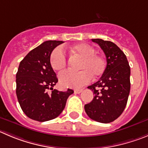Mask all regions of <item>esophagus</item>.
Wrapping results in <instances>:
<instances>
[{
    "label": "esophagus",
    "mask_w": 148,
    "mask_h": 148,
    "mask_svg": "<svg viewBox=\"0 0 148 148\" xmlns=\"http://www.w3.org/2000/svg\"><path fill=\"white\" fill-rule=\"evenodd\" d=\"M82 89H75L74 90V93H82Z\"/></svg>",
    "instance_id": "34e87169"
}]
</instances>
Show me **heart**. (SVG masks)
Returning a JSON list of instances; mask_svg holds the SVG:
<instances>
[{"label": "heart", "mask_w": 148, "mask_h": 148, "mask_svg": "<svg viewBox=\"0 0 148 148\" xmlns=\"http://www.w3.org/2000/svg\"><path fill=\"white\" fill-rule=\"evenodd\" d=\"M68 50L71 55L81 58L79 65V69L81 71H64L60 73L58 79L62 87L79 88L90 82L91 76L93 78H98L105 71V60L100 55L95 53L96 50L90 45L80 43L68 48ZM49 63L55 71H60L66 67L67 58L61 48L58 47L52 51Z\"/></svg>", "instance_id": "heart-1"}]
</instances>
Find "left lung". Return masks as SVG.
Listing matches in <instances>:
<instances>
[{
	"label": "left lung",
	"instance_id": "1",
	"mask_svg": "<svg viewBox=\"0 0 148 148\" xmlns=\"http://www.w3.org/2000/svg\"><path fill=\"white\" fill-rule=\"evenodd\" d=\"M100 46L107 58V67L99 80L88 87L94 98L85 105L90 118L109 123L123 112L130 93L131 69L125 54L115 44L101 38L92 39Z\"/></svg>",
	"mask_w": 148,
	"mask_h": 148
}]
</instances>
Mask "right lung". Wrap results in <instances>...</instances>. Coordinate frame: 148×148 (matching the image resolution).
<instances>
[{"label":"right lung","mask_w":148,"mask_h":148,"mask_svg":"<svg viewBox=\"0 0 148 148\" xmlns=\"http://www.w3.org/2000/svg\"><path fill=\"white\" fill-rule=\"evenodd\" d=\"M63 41H46L30 51L20 62L16 74V93L25 114L39 122L57 118L63 112L71 89H53L58 79L49 63L53 49ZM52 90L49 94L48 90Z\"/></svg>","instance_id":"1"}]
</instances>
